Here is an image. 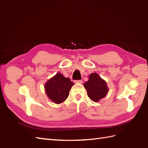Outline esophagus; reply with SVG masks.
Masks as SVG:
<instances>
[{"instance_id":"1","label":"esophagus","mask_w":148,"mask_h":148,"mask_svg":"<svg viewBox=\"0 0 148 148\" xmlns=\"http://www.w3.org/2000/svg\"><path fill=\"white\" fill-rule=\"evenodd\" d=\"M75 83H79V84H82V80H75Z\"/></svg>"}]
</instances>
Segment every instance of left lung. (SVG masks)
<instances>
[{
  "label": "left lung",
  "mask_w": 148,
  "mask_h": 148,
  "mask_svg": "<svg viewBox=\"0 0 148 148\" xmlns=\"http://www.w3.org/2000/svg\"><path fill=\"white\" fill-rule=\"evenodd\" d=\"M84 86L87 91L88 97L94 102L104 97L108 92L106 82L96 73L89 75V80L84 84Z\"/></svg>",
  "instance_id": "1"
}]
</instances>
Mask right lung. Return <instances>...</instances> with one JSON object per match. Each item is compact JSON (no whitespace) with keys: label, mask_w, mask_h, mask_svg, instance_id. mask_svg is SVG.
I'll return each mask as SVG.
<instances>
[{"label":"right lung","mask_w":148,"mask_h":148,"mask_svg":"<svg viewBox=\"0 0 148 148\" xmlns=\"http://www.w3.org/2000/svg\"><path fill=\"white\" fill-rule=\"evenodd\" d=\"M73 85L70 78L58 73L45 84V93L54 103L60 104L66 99Z\"/></svg>","instance_id":"right-lung-1"}]
</instances>
